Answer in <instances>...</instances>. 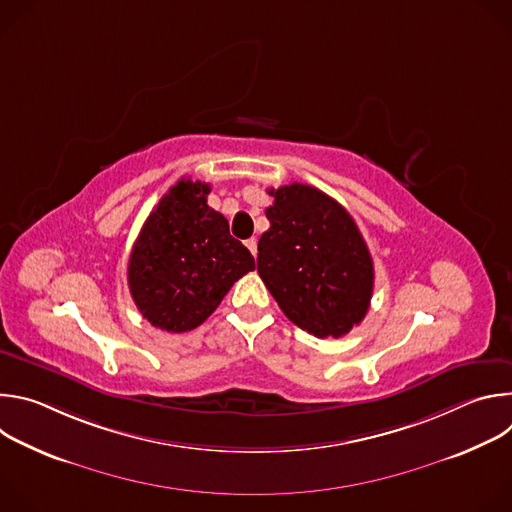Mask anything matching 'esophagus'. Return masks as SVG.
I'll list each match as a JSON object with an SVG mask.
<instances>
[{"label": "esophagus", "instance_id": "1", "mask_svg": "<svg viewBox=\"0 0 512 512\" xmlns=\"http://www.w3.org/2000/svg\"><path fill=\"white\" fill-rule=\"evenodd\" d=\"M245 247L251 251V255H253V257H257V239H255V237L247 239V241H245Z\"/></svg>", "mask_w": 512, "mask_h": 512}]
</instances>
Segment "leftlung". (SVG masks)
<instances>
[{"label": "left lung", "instance_id": "obj_1", "mask_svg": "<svg viewBox=\"0 0 512 512\" xmlns=\"http://www.w3.org/2000/svg\"><path fill=\"white\" fill-rule=\"evenodd\" d=\"M257 271L281 312L318 338H340L367 316L373 257L348 210L306 184L271 188Z\"/></svg>", "mask_w": 512, "mask_h": 512}]
</instances>
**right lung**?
Returning <instances> with one entry per match:
<instances>
[{"label":"right lung","instance_id":"obj_1","mask_svg":"<svg viewBox=\"0 0 512 512\" xmlns=\"http://www.w3.org/2000/svg\"><path fill=\"white\" fill-rule=\"evenodd\" d=\"M210 184L178 180L143 223L131 249L127 283L141 316L166 332L200 326L255 259L206 204Z\"/></svg>","mask_w":512,"mask_h":512}]
</instances>
